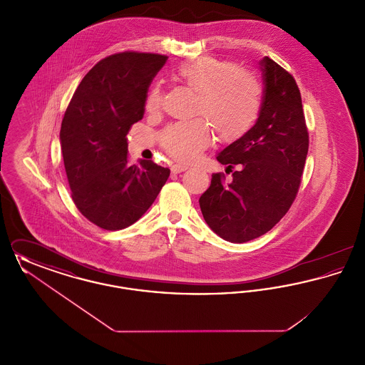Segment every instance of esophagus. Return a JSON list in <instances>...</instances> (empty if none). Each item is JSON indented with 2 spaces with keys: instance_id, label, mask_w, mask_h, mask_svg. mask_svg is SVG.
Returning <instances> with one entry per match:
<instances>
[{
  "instance_id": "34e87169",
  "label": "esophagus",
  "mask_w": 365,
  "mask_h": 365,
  "mask_svg": "<svg viewBox=\"0 0 365 365\" xmlns=\"http://www.w3.org/2000/svg\"><path fill=\"white\" fill-rule=\"evenodd\" d=\"M189 168V165L187 164H174L173 167H171V170L174 171V173H183V171H186Z\"/></svg>"
}]
</instances>
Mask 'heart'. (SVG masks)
<instances>
[{
    "label": "heart",
    "instance_id": "b5f03b06",
    "mask_svg": "<svg viewBox=\"0 0 365 365\" xmlns=\"http://www.w3.org/2000/svg\"><path fill=\"white\" fill-rule=\"evenodd\" d=\"M175 76L195 93L192 115L201 116L175 123L161 133V146L175 160H195L208 146L212 130L219 140L234 142L255 125L260 113L261 86L252 72L232 61L201 57L179 66ZM145 104L149 112L161 108L160 87L150 88Z\"/></svg>",
    "mask_w": 365,
    "mask_h": 365
}]
</instances>
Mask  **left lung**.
Returning a JSON list of instances; mask_svg holds the SVG:
<instances>
[{
	"mask_svg": "<svg viewBox=\"0 0 365 365\" xmlns=\"http://www.w3.org/2000/svg\"><path fill=\"white\" fill-rule=\"evenodd\" d=\"M262 103L256 124L217 156L232 173L212 175L200 197L208 226L228 242L268 232L287 213L301 185L309 134L301 93L290 72L269 57L260 63ZM234 166L237 167L232 172Z\"/></svg>",
	"mask_w": 365,
	"mask_h": 365,
	"instance_id": "1",
	"label": "left lung"
}]
</instances>
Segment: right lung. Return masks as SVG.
Here are the masks:
<instances>
[{"label": "right lung", "mask_w": 365, "mask_h": 365, "mask_svg": "<svg viewBox=\"0 0 365 365\" xmlns=\"http://www.w3.org/2000/svg\"><path fill=\"white\" fill-rule=\"evenodd\" d=\"M167 58L133 51L110 54L87 72L66 109L60 142L71 197L100 228L134 225L170 176L152 160L130 164L125 138L143 118L148 88Z\"/></svg>", "instance_id": "obj_1"}]
</instances>
